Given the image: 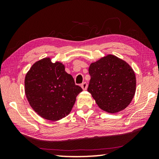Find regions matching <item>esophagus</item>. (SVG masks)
Instances as JSON below:
<instances>
[{
	"label": "esophagus",
	"mask_w": 159,
	"mask_h": 159,
	"mask_svg": "<svg viewBox=\"0 0 159 159\" xmlns=\"http://www.w3.org/2000/svg\"><path fill=\"white\" fill-rule=\"evenodd\" d=\"M87 86H88V84H87L86 82H84L81 84V87L83 90H86L87 89Z\"/></svg>",
	"instance_id": "1"
}]
</instances>
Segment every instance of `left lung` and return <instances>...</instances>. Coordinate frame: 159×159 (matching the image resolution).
<instances>
[{
    "label": "left lung",
    "mask_w": 159,
    "mask_h": 159,
    "mask_svg": "<svg viewBox=\"0 0 159 159\" xmlns=\"http://www.w3.org/2000/svg\"><path fill=\"white\" fill-rule=\"evenodd\" d=\"M87 91L101 109L115 113L130 103L136 90V78L128 64L114 55L91 64Z\"/></svg>",
    "instance_id": "8db88e82"
}]
</instances>
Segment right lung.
<instances>
[{
	"mask_svg": "<svg viewBox=\"0 0 159 159\" xmlns=\"http://www.w3.org/2000/svg\"><path fill=\"white\" fill-rule=\"evenodd\" d=\"M30 105L39 116L56 121L68 115L83 91L61 63L45 58L33 64L25 80Z\"/></svg>",
	"mask_w": 159,
	"mask_h": 159,
	"instance_id": "right-lung-1",
	"label": "right lung"
}]
</instances>
